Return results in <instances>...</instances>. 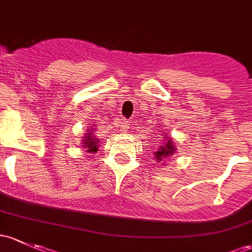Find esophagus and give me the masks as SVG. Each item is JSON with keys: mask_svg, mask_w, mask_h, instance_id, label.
Returning <instances> with one entry per match:
<instances>
[{"mask_svg": "<svg viewBox=\"0 0 252 252\" xmlns=\"http://www.w3.org/2000/svg\"><path fill=\"white\" fill-rule=\"evenodd\" d=\"M128 128H129V123H128V121H122L121 122V130L122 131H126L128 130Z\"/></svg>", "mask_w": 252, "mask_h": 252, "instance_id": "34e87169", "label": "esophagus"}]
</instances>
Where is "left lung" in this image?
I'll use <instances>...</instances> for the list:
<instances>
[{"instance_id":"obj_1","label":"left lung","mask_w":252,"mask_h":252,"mask_svg":"<svg viewBox=\"0 0 252 252\" xmlns=\"http://www.w3.org/2000/svg\"><path fill=\"white\" fill-rule=\"evenodd\" d=\"M175 151L176 148L172 141L168 140L167 142H164V141H162V142L159 145V148H157L156 153H154V157H156L159 161H161V160H165V158L171 157V154H173V152Z\"/></svg>"}]
</instances>
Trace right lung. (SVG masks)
Listing matches in <instances>:
<instances>
[{"instance_id": "right-lung-1", "label": "right lung", "mask_w": 252, "mask_h": 252, "mask_svg": "<svg viewBox=\"0 0 252 252\" xmlns=\"http://www.w3.org/2000/svg\"><path fill=\"white\" fill-rule=\"evenodd\" d=\"M93 130H90L87 132V136H85V140H82V143H84V147L87 148L88 152H96L98 149V142L96 139L92 135Z\"/></svg>"}]
</instances>
